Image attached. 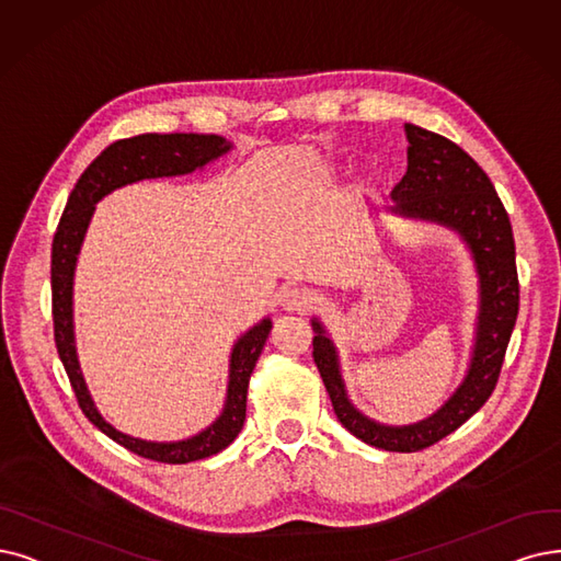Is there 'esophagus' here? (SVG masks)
I'll use <instances>...</instances> for the list:
<instances>
[{"label":"esophagus","instance_id":"esophagus-1","mask_svg":"<svg viewBox=\"0 0 561 561\" xmlns=\"http://www.w3.org/2000/svg\"><path fill=\"white\" fill-rule=\"evenodd\" d=\"M280 306L287 312H306L312 306V297L306 293V289L287 287L280 295Z\"/></svg>","mask_w":561,"mask_h":561}]
</instances>
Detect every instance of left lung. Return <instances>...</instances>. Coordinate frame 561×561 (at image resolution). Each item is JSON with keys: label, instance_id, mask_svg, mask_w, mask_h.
Listing matches in <instances>:
<instances>
[{"label": "left lung", "instance_id": "obj_1", "mask_svg": "<svg viewBox=\"0 0 561 561\" xmlns=\"http://www.w3.org/2000/svg\"><path fill=\"white\" fill-rule=\"evenodd\" d=\"M408 172L391 191L393 216L435 222L454 230L474 260L479 278V316L469 366L458 389L428 419L410 425L379 423L358 412L345 389L341 358L324 324L312 318V356L329 391L335 416L375 449L412 454L451 435L479 412L497 385L506 345L518 318V272L508 214L479 163L456 142L414 124H405Z\"/></svg>", "mask_w": 561, "mask_h": 561}]
</instances>
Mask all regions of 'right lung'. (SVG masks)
I'll list each match as a JSON object with an SVG mask.
<instances>
[{
	"mask_svg": "<svg viewBox=\"0 0 561 561\" xmlns=\"http://www.w3.org/2000/svg\"><path fill=\"white\" fill-rule=\"evenodd\" d=\"M232 149V142L222 136H205V133H145V136L126 138L112 142L101 156L92 161L69 195V203L61 214L53 239V320H55V343L64 364L66 375L80 402V410L92 421L101 433L122 444L124 449L149 460L184 465L193 460L209 458L226 449L228 444L241 433L245 421V393H249V379L257 364V356L272 331V320L264 318L245 333H241L230 354L228 393L222 410L205 431L179 442H149L130 437L115 425L107 423L94 398L87 389L80 370L76 350V327H73V278L76 264L82 249V241L94 216L96 203L112 191L122 186L142 182V179L159 176H182L195 170H203L211 161Z\"/></svg>",
	"mask_w": 561,
	"mask_h": 561,
	"instance_id": "add662e5",
	"label": "right lung"
}]
</instances>
